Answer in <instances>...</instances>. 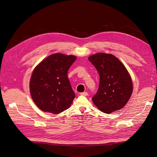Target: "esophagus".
<instances>
[{"mask_svg":"<svg viewBox=\"0 0 157 157\" xmlns=\"http://www.w3.org/2000/svg\"><path fill=\"white\" fill-rule=\"evenodd\" d=\"M80 95H83V96H87L88 95V94L85 92H81V93H80Z\"/></svg>","mask_w":157,"mask_h":157,"instance_id":"esophagus-1","label":"esophagus"}]
</instances>
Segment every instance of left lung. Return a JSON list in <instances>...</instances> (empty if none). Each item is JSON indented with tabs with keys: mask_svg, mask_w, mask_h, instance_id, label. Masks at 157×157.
<instances>
[{
	"mask_svg": "<svg viewBox=\"0 0 157 157\" xmlns=\"http://www.w3.org/2000/svg\"><path fill=\"white\" fill-rule=\"evenodd\" d=\"M100 76L99 86L92 97L94 104L105 113L123 108L133 91L131 77L118 59L111 55L98 53L88 57Z\"/></svg>",
	"mask_w": 157,
	"mask_h": 157,
	"instance_id": "1",
	"label": "left lung"
}]
</instances>
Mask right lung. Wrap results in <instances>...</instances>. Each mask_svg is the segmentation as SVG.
I'll use <instances>...</instances> for the list:
<instances>
[{
  "instance_id": "right-lung-1",
  "label": "right lung",
  "mask_w": 157,
  "mask_h": 157,
  "mask_svg": "<svg viewBox=\"0 0 157 157\" xmlns=\"http://www.w3.org/2000/svg\"><path fill=\"white\" fill-rule=\"evenodd\" d=\"M76 60L74 55L55 53L35 67L30 80V92L40 110L56 114L70 108L76 95L67 72Z\"/></svg>"
}]
</instances>
